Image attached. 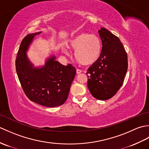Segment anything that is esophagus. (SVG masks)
<instances>
[{"mask_svg": "<svg viewBox=\"0 0 149 149\" xmlns=\"http://www.w3.org/2000/svg\"><path fill=\"white\" fill-rule=\"evenodd\" d=\"M76 72H77V74H81V73L82 72V70H80V69H77L76 70Z\"/></svg>", "mask_w": 149, "mask_h": 149, "instance_id": "obj_1", "label": "esophagus"}]
</instances>
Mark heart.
<instances>
[{
  "instance_id": "heart-1",
  "label": "heart",
  "mask_w": 149,
  "mask_h": 149,
  "mask_svg": "<svg viewBox=\"0 0 149 149\" xmlns=\"http://www.w3.org/2000/svg\"><path fill=\"white\" fill-rule=\"evenodd\" d=\"M68 48L75 50L74 56L77 61L84 65H91L100 57L102 43L95 34L81 33L72 37L67 43ZM64 52L67 51L64 49Z\"/></svg>"
}]
</instances>
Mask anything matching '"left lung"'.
<instances>
[{"label":"left lung","instance_id":"left-lung-1","mask_svg":"<svg viewBox=\"0 0 149 149\" xmlns=\"http://www.w3.org/2000/svg\"><path fill=\"white\" fill-rule=\"evenodd\" d=\"M102 40L100 57L88 69V87L97 99L113 97L122 86L127 71V54L118 37L105 28L99 31Z\"/></svg>","mask_w":149,"mask_h":149}]
</instances>
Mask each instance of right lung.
I'll return each mask as SVG.
<instances>
[{"mask_svg":"<svg viewBox=\"0 0 149 149\" xmlns=\"http://www.w3.org/2000/svg\"><path fill=\"white\" fill-rule=\"evenodd\" d=\"M41 33L29 34L22 40L16 59V70L22 89L28 99L45 107L64 103L75 77L76 69L71 64L64 66L51 56L42 68H33L26 51L34 37Z\"/></svg>","mask_w":149,"mask_h":149,"instance_id":"1","label":"right lung"}]
</instances>
